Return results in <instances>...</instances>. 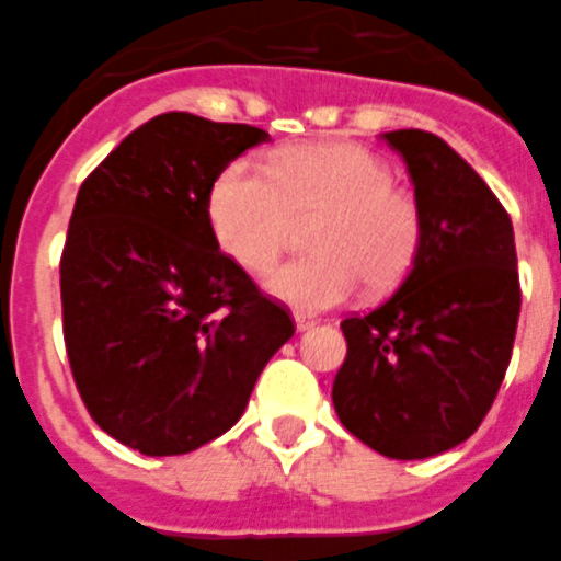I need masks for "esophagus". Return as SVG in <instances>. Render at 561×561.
Instances as JSON below:
<instances>
[{
    "instance_id": "1",
    "label": "esophagus",
    "mask_w": 561,
    "mask_h": 561,
    "mask_svg": "<svg viewBox=\"0 0 561 561\" xmlns=\"http://www.w3.org/2000/svg\"><path fill=\"white\" fill-rule=\"evenodd\" d=\"M316 324H318L316 316H307V312H296V330H299V332L312 330Z\"/></svg>"
}]
</instances>
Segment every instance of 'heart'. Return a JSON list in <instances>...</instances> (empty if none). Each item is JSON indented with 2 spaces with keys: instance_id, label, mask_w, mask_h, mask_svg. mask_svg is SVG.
Segmentation results:
<instances>
[{
  "instance_id": "obj_1",
  "label": "heart",
  "mask_w": 561,
  "mask_h": 561,
  "mask_svg": "<svg viewBox=\"0 0 561 561\" xmlns=\"http://www.w3.org/2000/svg\"><path fill=\"white\" fill-rule=\"evenodd\" d=\"M321 215L312 260L287 262L268 290L296 310H327L357 285L386 293L400 285L425 245V206L393 184V170L357 142H307L271 156L268 168L231 161L206 201L209 229L237 265L265 274L290 245L296 224Z\"/></svg>"
}]
</instances>
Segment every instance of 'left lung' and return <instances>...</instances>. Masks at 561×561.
<instances>
[{
  "mask_svg": "<svg viewBox=\"0 0 561 561\" xmlns=\"http://www.w3.org/2000/svg\"><path fill=\"white\" fill-rule=\"evenodd\" d=\"M382 139L405 159L427 234L402 285L341 321L332 402L352 436L413 461L481 427L512 360L519 274L508 211L450 145L416 128Z\"/></svg>",
  "mask_w": 561,
  "mask_h": 561,
  "instance_id": "left-lung-1",
  "label": "left lung"
}]
</instances>
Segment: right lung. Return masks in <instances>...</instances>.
Listing matches in <instances>:
<instances>
[{"label":"right lung","instance_id":"obj_1","mask_svg":"<svg viewBox=\"0 0 561 561\" xmlns=\"http://www.w3.org/2000/svg\"><path fill=\"white\" fill-rule=\"evenodd\" d=\"M268 139L170 111L80 184L60 254L64 343L85 411L130 450L184 456L224 436L296 332L206 218L215 179Z\"/></svg>","mask_w":561,"mask_h":561}]
</instances>
